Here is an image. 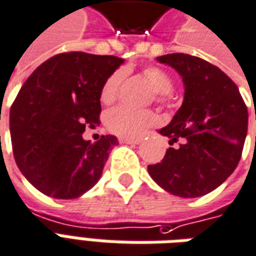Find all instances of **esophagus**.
Returning a JSON list of instances; mask_svg holds the SVG:
<instances>
[{"mask_svg":"<svg viewBox=\"0 0 256 256\" xmlns=\"http://www.w3.org/2000/svg\"><path fill=\"white\" fill-rule=\"evenodd\" d=\"M119 142H122V144H130V146H137V144H140V140H130V138H119Z\"/></svg>","mask_w":256,"mask_h":256,"instance_id":"1","label":"esophagus"}]
</instances>
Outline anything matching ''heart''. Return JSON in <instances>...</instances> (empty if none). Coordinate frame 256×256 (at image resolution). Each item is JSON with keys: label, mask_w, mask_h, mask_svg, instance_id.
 Returning <instances> with one entry per match:
<instances>
[{"label": "heart", "mask_w": 256, "mask_h": 256, "mask_svg": "<svg viewBox=\"0 0 256 256\" xmlns=\"http://www.w3.org/2000/svg\"><path fill=\"white\" fill-rule=\"evenodd\" d=\"M124 70L118 69L104 80L100 91V97L104 104H112L116 101L124 82ZM142 76L148 80V83L156 92L158 101H164L166 94L173 90V80L169 73L158 66L144 68ZM158 123L159 116L152 110H138L128 106H116L114 110H108V114L105 115V124L108 130L123 138H137Z\"/></svg>", "instance_id": "heart-1"}]
</instances>
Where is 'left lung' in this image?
Wrapping results in <instances>:
<instances>
[{
    "label": "left lung",
    "instance_id": "obj_1",
    "mask_svg": "<svg viewBox=\"0 0 256 256\" xmlns=\"http://www.w3.org/2000/svg\"><path fill=\"white\" fill-rule=\"evenodd\" d=\"M183 78L184 100L159 133L178 144L148 173L173 196L196 198L218 188L240 162L248 110L238 87L218 66L188 54L156 58ZM256 120V112H255Z\"/></svg>",
    "mask_w": 256,
    "mask_h": 256
}]
</instances>
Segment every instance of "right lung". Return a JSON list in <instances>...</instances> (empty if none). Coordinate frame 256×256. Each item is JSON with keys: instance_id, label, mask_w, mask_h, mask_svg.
Instances as JSON below:
<instances>
[{"instance_id": "add662e5", "label": "right lung", "mask_w": 256, "mask_h": 256, "mask_svg": "<svg viewBox=\"0 0 256 256\" xmlns=\"http://www.w3.org/2000/svg\"><path fill=\"white\" fill-rule=\"evenodd\" d=\"M124 60L114 55L64 52L41 64L10 106L16 165L46 196L73 200L102 174L115 136L86 141V128L100 123V91Z\"/></svg>"}]
</instances>
